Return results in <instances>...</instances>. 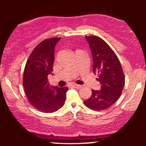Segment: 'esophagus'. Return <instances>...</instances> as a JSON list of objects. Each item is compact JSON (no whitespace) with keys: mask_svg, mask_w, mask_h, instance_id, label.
<instances>
[{"mask_svg":"<svg viewBox=\"0 0 146 146\" xmlns=\"http://www.w3.org/2000/svg\"><path fill=\"white\" fill-rule=\"evenodd\" d=\"M72 86H73V87H74V88H82L81 85L76 84H73L72 85Z\"/></svg>","mask_w":146,"mask_h":146,"instance_id":"34e87169","label":"esophagus"}]
</instances>
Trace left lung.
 Masks as SVG:
<instances>
[{
	"label": "left lung",
	"mask_w": 146,
	"mask_h": 146,
	"mask_svg": "<svg viewBox=\"0 0 146 146\" xmlns=\"http://www.w3.org/2000/svg\"><path fill=\"white\" fill-rule=\"evenodd\" d=\"M93 56V70L98 74L101 90H92L90 98L84 102L92 110H105L121 96L125 77L119 60L110 46L98 36H86Z\"/></svg>",
	"instance_id": "8db88e82"
}]
</instances>
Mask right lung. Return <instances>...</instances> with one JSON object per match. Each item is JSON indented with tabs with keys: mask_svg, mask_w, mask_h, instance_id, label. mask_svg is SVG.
Segmentation results:
<instances>
[{
	"mask_svg": "<svg viewBox=\"0 0 146 146\" xmlns=\"http://www.w3.org/2000/svg\"><path fill=\"white\" fill-rule=\"evenodd\" d=\"M60 38L40 42L31 52L24 69L23 87L29 103L42 113H53L64 104L67 87L50 88L47 76L53 71L55 46Z\"/></svg>",
	"mask_w": 146,
	"mask_h": 146,
	"instance_id": "obj_1",
	"label": "right lung"
}]
</instances>
